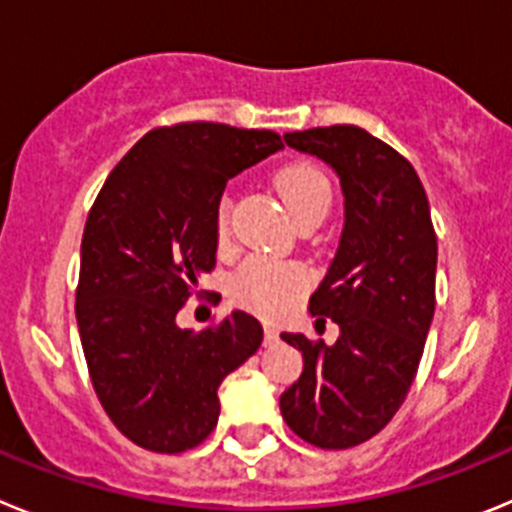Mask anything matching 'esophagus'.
I'll return each mask as SVG.
<instances>
[{
	"mask_svg": "<svg viewBox=\"0 0 512 512\" xmlns=\"http://www.w3.org/2000/svg\"><path fill=\"white\" fill-rule=\"evenodd\" d=\"M264 333H266V343H277L279 341V330L274 328V325H266Z\"/></svg>",
	"mask_w": 512,
	"mask_h": 512,
	"instance_id": "1",
	"label": "esophagus"
}]
</instances>
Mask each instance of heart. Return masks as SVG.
Segmentation results:
<instances>
[{"label":"heart","instance_id":"b5f03b06","mask_svg":"<svg viewBox=\"0 0 512 512\" xmlns=\"http://www.w3.org/2000/svg\"><path fill=\"white\" fill-rule=\"evenodd\" d=\"M277 189L284 207L292 215V220L320 212L325 215L330 205V184L323 171L310 164H292L277 174ZM228 223V202H223L220 210V233H225ZM307 282V274L302 266L287 264V261L274 259H251L238 269L233 279V292L243 305L264 315H277L287 310Z\"/></svg>","mask_w":512,"mask_h":512}]
</instances>
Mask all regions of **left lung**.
I'll return each mask as SVG.
<instances>
[{
	"label": "left lung",
	"instance_id": "left-lung-1",
	"mask_svg": "<svg viewBox=\"0 0 512 512\" xmlns=\"http://www.w3.org/2000/svg\"><path fill=\"white\" fill-rule=\"evenodd\" d=\"M284 143L338 176L343 230L310 297L312 315L338 325L336 343L282 333L302 351V374L279 410L320 449L377 436L405 402L436 310L438 243L413 166L356 125L287 133Z\"/></svg>",
	"mask_w": 512,
	"mask_h": 512
}]
</instances>
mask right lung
I'll list each match as a JSON object with an SVG mask.
<instances>
[{"mask_svg": "<svg viewBox=\"0 0 512 512\" xmlns=\"http://www.w3.org/2000/svg\"><path fill=\"white\" fill-rule=\"evenodd\" d=\"M271 130L220 122L158 128L107 176L81 238L76 323L94 392L122 436L179 454L217 425V387L259 351L264 328L233 310L220 328L176 312L215 266L228 179L282 151Z\"/></svg>", "mask_w": 512, "mask_h": 512, "instance_id": "1", "label": "right lung"}]
</instances>
